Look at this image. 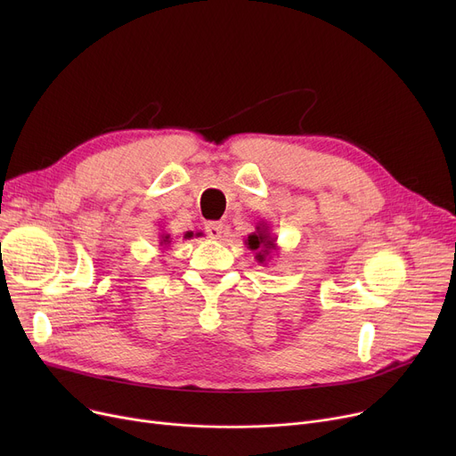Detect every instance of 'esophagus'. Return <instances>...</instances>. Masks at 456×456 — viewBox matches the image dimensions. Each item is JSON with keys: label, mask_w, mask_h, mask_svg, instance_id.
<instances>
[{"label": "esophagus", "mask_w": 456, "mask_h": 456, "mask_svg": "<svg viewBox=\"0 0 456 456\" xmlns=\"http://www.w3.org/2000/svg\"><path fill=\"white\" fill-rule=\"evenodd\" d=\"M205 229H207V234L210 238H216V240L222 238V234H224V224L222 222H208Z\"/></svg>", "instance_id": "obj_1"}]
</instances>
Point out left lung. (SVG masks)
Here are the masks:
<instances>
[{"instance_id":"left-lung-1","label":"left lung","mask_w":456,"mask_h":456,"mask_svg":"<svg viewBox=\"0 0 456 456\" xmlns=\"http://www.w3.org/2000/svg\"><path fill=\"white\" fill-rule=\"evenodd\" d=\"M248 249L255 251V258L258 265H268L273 251H277V236L272 232V227L262 220L256 224L255 231L246 238Z\"/></svg>"}]
</instances>
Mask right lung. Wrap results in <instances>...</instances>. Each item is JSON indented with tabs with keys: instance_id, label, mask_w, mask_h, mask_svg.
Returning a JSON list of instances; mask_svg holds the SVG:
<instances>
[{
	"instance_id": "add662e5",
	"label": "right lung",
	"mask_w": 456,
	"mask_h": 456,
	"mask_svg": "<svg viewBox=\"0 0 456 456\" xmlns=\"http://www.w3.org/2000/svg\"><path fill=\"white\" fill-rule=\"evenodd\" d=\"M198 234H200V232H196V236H198ZM191 236H194V232H191V231H188V232L184 234L186 240H190ZM159 244H160V248H162V249H167V248H170V244H172V236L167 234L166 231H162V232L159 234Z\"/></svg>"
}]
</instances>
